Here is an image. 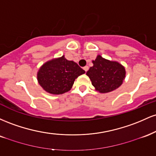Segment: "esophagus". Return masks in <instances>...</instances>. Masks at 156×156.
I'll return each mask as SVG.
<instances>
[{
  "label": "esophagus",
  "mask_w": 156,
  "mask_h": 156,
  "mask_svg": "<svg viewBox=\"0 0 156 156\" xmlns=\"http://www.w3.org/2000/svg\"><path fill=\"white\" fill-rule=\"evenodd\" d=\"M83 69L85 70V72L87 73V71H88V69H89V67H88V66H85V67H83Z\"/></svg>",
  "instance_id": "34e87169"
}]
</instances>
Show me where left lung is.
<instances>
[{"instance_id": "1", "label": "left lung", "mask_w": 156, "mask_h": 156, "mask_svg": "<svg viewBox=\"0 0 156 156\" xmlns=\"http://www.w3.org/2000/svg\"><path fill=\"white\" fill-rule=\"evenodd\" d=\"M93 67L87 71L92 84L101 93L115 90L122 83L125 77V69L117 62H111L98 55L92 62Z\"/></svg>"}]
</instances>
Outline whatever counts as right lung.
Returning a JSON list of instances; mask_svg holds the SVG:
<instances>
[{
	"instance_id": "add662e5",
	"label": "right lung",
	"mask_w": 156,
	"mask_h": 156,
	"mask_svg": "<svg viewBox=\"0 0 156 156\" xmlns=\"http://www.w3.org/2000/svg\"><path fill=\"white\" fill-rule=\"evenodd\" d=\"M83 73L85 71L78 64L63 55L43 64L37 73V79L46 92L61 94L70 90L75 80Z\"/></svg>"
}]
</instances>
